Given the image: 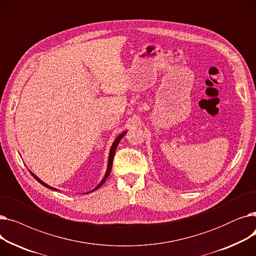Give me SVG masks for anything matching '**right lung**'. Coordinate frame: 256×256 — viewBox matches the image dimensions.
Wrapping results in <instances>:
<instances>
[{"instance_id":"obj_1","label":"right lung","mask_w":256,"mask_h":256,"mask_svg":"<svg viewBox=\"0 0 256 256\" xmlns=\"http://www.w3.org/2000/svg\"><path fill=\"white\" fill-rule=\"evenodd\" d=\"M126 134V132H124L122 134H120V135L115 139V141L113 142V144H112V146H111V150H110V154H109V162H108V168H106V174H104V178L102 180V182L94 188L93 190H91L90 192H93V191H96V190H98V188L106 182V180L108 178V176H110V172H111V170H112V165H113V158H114V154H115V152H116V148H117V145L119 144V142H120V140L122 139V137H124V135ZM31 174L33 176V178L37 180V182H39L40 184H42V186H46V188H48V189H50V190H56V191H58L57 189H55V188H52V186H50L48 184H46V182H44L42 180H39L35 174H33L32 172H31ZM90 192H88V193H90Z\"/></svg>"}]
</instances>
